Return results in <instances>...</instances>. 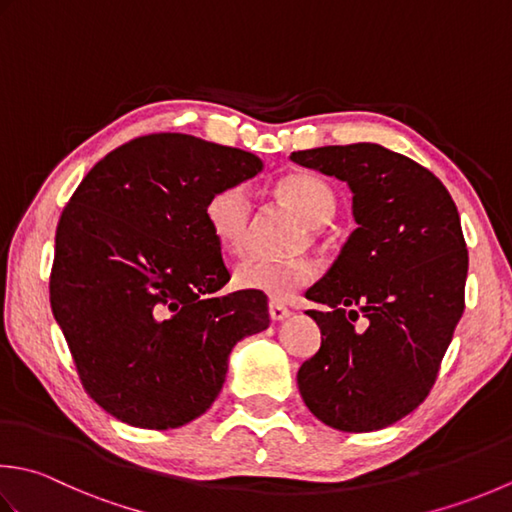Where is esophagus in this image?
<instances>
[{"instance_id": "34e87169", "label": "esophagus", "mask_w": 512, "mask_h": 512, "mask_svg": "<svg viewBox=\"0 0 512 512\" xmlns=\"http://www.w3.org/2000/svg\"><path fill=\"white\" fill-rule=\"evenodd\" d=\"M268 315H270V319H273V322H282V319H286L290 315V310L286 306H282V304L270 302L268 304Z\"/></svg>"}]
</instances>
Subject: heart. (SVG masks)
Returning <instances> with one entry per match:
<instances>
[{
  "label": "heart",
  "instance_id": "obj_1",
  "mask_svg": "<svg viewBox=\"0 0 512 512\" xmlns=\"http://www.w3.org/2000/svg\"><path fill=\"white\" fill-rule=\"evenodd\" d=\"M275 197L306 222L308 233L299 239V248L317 244L322 239L324 224L337 210V193L324 177L313 173H293L275 184ZM255 202L246 184H228L217 188L206 199L204 219L208 233L226 255H242L250 244ZM315 264L308 257H293L273 262L266 257H248L233 268V286L253 290L270 299H286L295 290L315 279Z\"/></svg>",
  "mask_w": 512,
  "mask_h": 512
}]
</instances>
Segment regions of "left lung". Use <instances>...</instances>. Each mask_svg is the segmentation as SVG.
Instances as JSON below:
<instances>
[{
  "label": "left lung",
  "instance_id": "left-lung-1",
  "mask_svg": "<svg viewBox=\"0 0 512 512\" xmlns=\"http://www.w3.org/2000/svg\"><path fill=\"white\" fill-rule=\"evenodd\" d=\"M293 162L353 190L357 228L306 290L322 346L297 373L319 422L368 433L399 422L433 388L464 315L468 250L444 184L379 144L297 150Z\"/></svg>",
  "mask_w": 512,
  "mask_h": 512
}]
</instances>
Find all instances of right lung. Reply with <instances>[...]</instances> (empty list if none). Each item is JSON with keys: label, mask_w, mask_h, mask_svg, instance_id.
<instances>
[{"label": "right lung", "mask_w": 512, "mask_h": 512, "mask_svg": "<svg viewBox=\"0 0 512 512\" xmlns=\"http://www.w3.org/2000/svg\"><path fill=\"white\" fill-rule=\"evenodd\" d=\"M259 170L246 150L153 133L110 150L64 206L50 308L88 397L119 422H193L233 346L268 328L266 295H217L230 273L204 219L217 188Z\"/></svg>", "instance_id": "1"}]
</instances>
